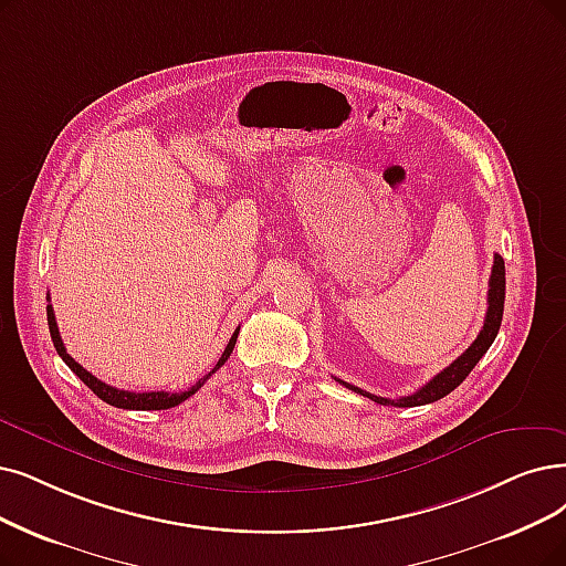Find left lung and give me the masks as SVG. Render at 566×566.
I'll return each mask as SVG.
<instances>
[{
	"label": "left lung",
	"instance_id": "left-lung-1",
	"mask_svg": "<svg viewBox=\"0 0 566 566\" xmlns=\"http://www.w3.org/2000/svg\"><path fill=\"white\" fill-rule=\"evenodd\" d=\"M504 295H506V269H504V260L502 255H494V264H492V276H490V290H488V313H485V323L481 334L476 336V342H473L453 365H448L441 374H437L432 380L424 382V386L409 395V397H399V399H388V397H376L367 390H359L350 382L342 380V378H334L346 386L348 390L361 395V397H369L376 403L382 406H422V403H432L446 395L453 392L460 382L471 374V369L479 365V359L488 353V348L492 346L496 332H500L502 325V315H504Z\"/></svg>",
	"mask_w": 566,
	"mask_h": 566
}]
</instances>
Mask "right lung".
I'll use <instances>...</instances> for the list:
<instances>
[{
	"mask_svg": "<svg viewBox=\"0 0 566 566\" xmlns=\"http://www.w3.org/2000/svg\"><path fill=\"white\" fill-rule=\"evenodd\" d=\"M46 313H49V329H51V338H53V346H55V350H57V355L64 359V365L70 367L83 382L85 386L93 390L102 401H106V403H111V406H116V409H129V411H165V409H171V406H178L180 401H186L188 397H192L201 386H205V382L224 365V361H228V357L232 355V350H234V344H237V336H239V329L232 334V338H230V344H228V348L222 350V355H220V359H218V365L205 376V378H199L192 388H188L186 392H129V390H118V388H111V386H106V382H102L97 376H93L90 374L87 369H83L78 361L66 353V348H64V344H62V336H60V329H57V323H55V313H53V306L49 304L46 306Z\"/></svg>",
	"mask_w": 566,
	"mask_h": 566,
	"instance_id": "add662e5",
	"label": "right lung"
}]
</instances>
